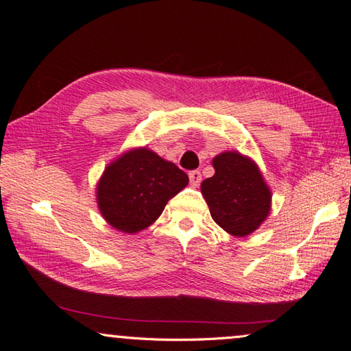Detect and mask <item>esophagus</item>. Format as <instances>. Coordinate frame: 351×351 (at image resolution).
I'll use <instances>...</instances> for the list:
<instances>
[{"label":"esophagus","instance_id":"obj_1","mask_svg":"<svg viewBox=\"0 0 351 351\" xmlns=\"http://www.w3.org/2000/svg\"><path fill=\"white\" fill-rule=\"evenodd\" d=\"M189 178H190V184H192L193 187H197V186H199V182H201V180H202V176H201V171H199V170H193V171H190V173H189Z\"/></svg>","mask_w":351,"mask_h":351}]
</instances>
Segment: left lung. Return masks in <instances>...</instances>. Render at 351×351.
<instances>
[{
    "label": "left lung",
    "mask_w": 351,
    "mask_h": 351,
    "mask_svg": "<svg viewBox=\"0 0 351 351\" xmlns=\"http://www.w3.org/2000/svg\"><path fill=\"white\" fill-rule=\"evenodd\" d=\"M215 175L201 184L213 221L232 237L244 238L267 219L271 192L258 164L237 150L213 158Z\"/></svg>",
    "instance_id": "1"
}]
</instances>
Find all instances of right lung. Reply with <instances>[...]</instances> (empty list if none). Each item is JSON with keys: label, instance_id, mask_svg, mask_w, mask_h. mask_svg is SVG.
I'll list each match as a JSON object with an SVG mask.
<instances>
[{"label": "right lung", "instance_id": "add662e5", "mask_svg": "<svg viewBox=\"0 0 351 351\" xmlns=\"http://www.w3.org/2000/svg\"><path fill=\"white\" fill-rule=\"evenodd\" d=\"M187 184L189 176L154 150L130 149L113 159L99 178V213L117 230L138 233L154 224L165 204Z\"/></svg>", "mask_w": 351, "mask_h": 351}]
</instances>
